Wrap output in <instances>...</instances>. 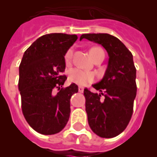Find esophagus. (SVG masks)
Wrapping results in <instances>:
<instances>
[{"mask_svg": "<svg viewBox=\"0 0 157 157\" xmlns=\"http://www.w3.org/2000/svg\"><path fill=\"white\" fill-rule=\"evenodd\" d=\"M78 90H79V92H80V93H83L84 88H83V87H81V86H79Z\"/></svg>", "mask_w": 157, "mask_h": 157, "instance_id": "1", "label": "esophagus"}]
</instances>
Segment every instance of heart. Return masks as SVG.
<instances>
[{
  "mask_svg": "<svg viewBox=\"0 0 157 157\" xmlns=\"http://www.w3.org/2000/svg\"><path fill=\"white\" fill-rule=\"evenodd\" d=\"M102 51H103V50L100 49V48L93 47L90 49V55L94 59L98 53L102 52ZM72 53H73V50L71 48H70L65 54L64 59H65V61L67 63H68L71 60V57H72ZM68 78L69 81L72 82V83L84 86H87L88 84L91 83V82H93L94 81V75L93 73H91V72L83 71V70H81L80 68H73L71 69L70 72H69Z\"/></svg>",
  "mask_w": 157,
  "mask_h": 157,
  "instance_id": "obj_1",
  "label": "heart"
}]
</instances>
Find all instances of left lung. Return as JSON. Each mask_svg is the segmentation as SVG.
Here are the masks:
<instances>
[{"instance_id":"8db88e82","label":"left lung","mask_w":157,"mask_h":157,"mask_svg":"<svg viewBox=\"0 0 157 157\" xmlns=\"http://www.w3.org/2000/svg\"><path fill=\"white\" fill-rule=\"evenodd\" d=\"M83 38L103 45L109 56L103 78L92 86L100 93L84 90L89 125L98 136L113 138L125 129L133 114L137 94L133 55L118 38L110 34H83L80 40Z\"/></svg>"}]
</instances>
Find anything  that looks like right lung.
Segmentation results:
<instances>
[{
  "mask_svg": "<svg viewBox=\"0 0 157 157\" xmlns=\"http://www.w3.org/2000/svg\"><path fill=\"white\" fill-rule=\"evenodd\" d=\"M77 40L76 35L50 33L28 48L19 65L18 90L22 111L29 125L50 135L63 129L70 117V98L78 92L76 84L63 88L67 76L65 54ZM54 89H58L55 93Z\"/></svg>",
  "mask_w": 157,
  "mask_h": 157,
  "instance_id": "1",
  "label": "right lung"
}]
</instances>
